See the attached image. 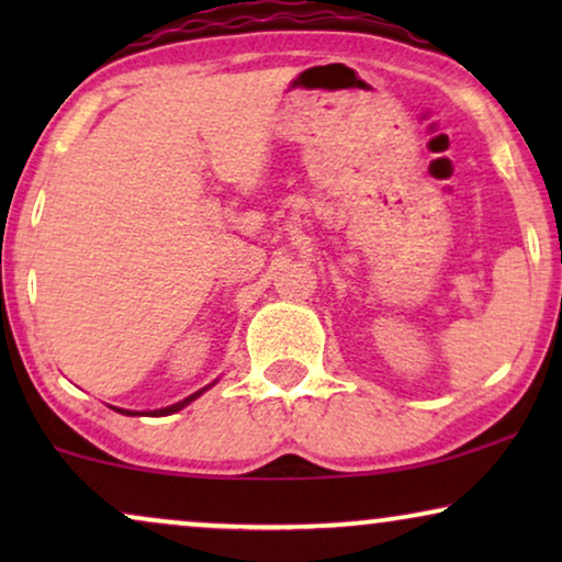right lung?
Listing matches in <instances>:
<instances>
[{
    "mask_svg": "<svg viewBox=\"0 0 562 562\" xmlns=\"http://www.w3.org/2000/svg\"><path fill=\"white\" fill-rule=\"evenodd\" d=\"M210 386H214V383H210ZM210 386H204L202 391H196V394H191V396H187L183 398V402H176V404H171V406H166V409H153V412H130V409H117V406H114V412H120V414H127V417H137V414H150V417H168V414H176L179 409H183V406L187 404H191L194 402L196 396H202L206 389Z\"/></svg>",
    "mask_w": 562,
    "mask_h": 562,
    "instance_id": "obj_1",
    "label": "right lung"
}]
</instances>
